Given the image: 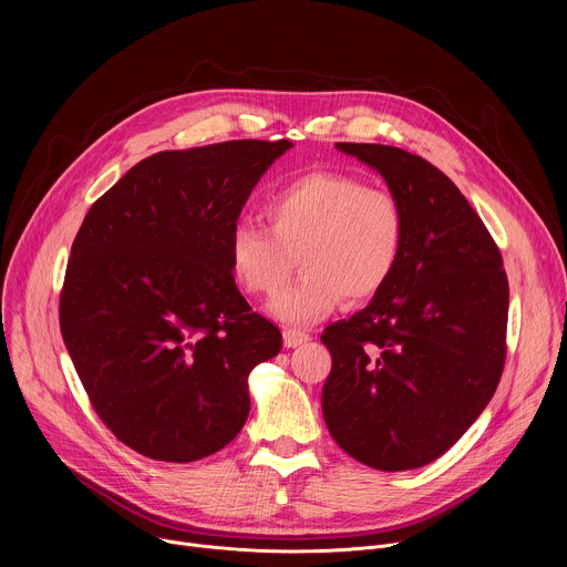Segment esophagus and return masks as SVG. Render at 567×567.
I'll use <instances>...</instances> for the list:
<instances>
[{
  "instance_id": "1",
  "label": "esophagus",
  "mask_w": 567,
  "mask_h": 567,
  "mask_svg": "<svg viewBox=\"0 0 567 567\" xmlns=\"http://www.w3.org/2000/svg\"><path fill=\"white\" fill-rule=\"evenodd\" d=\"M282 339H285V348H298V346L309 341V334L298 332V330H285Z\"/></svg>"
}]
</instances>
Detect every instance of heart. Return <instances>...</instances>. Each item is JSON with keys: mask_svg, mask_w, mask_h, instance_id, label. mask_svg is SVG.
<instances>
[{"mask_svg": "<svg viewBox=\"0 0 567 567\" xmlns=\"http://www.w3.org/2000/svg\"><path fill=\"white\" fill-rule=\"evenodd\" d=\"M262 215L230 226L226 256L235 282L247 293H271L289 274L291 254L300 276L280 289L267 311L282 326L305 328L350 302L374 298L396 269L403 247L399 199L339 171H313L274 188Z\"/></svg>", "mask_w": 567, "mask_h": 567, "instance_id": "b5f03b06", "label": "heart"}]
</instances>
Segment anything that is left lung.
Wrapping results in <instances>:
<instances>
[{
	"label": "left lung",
	"instance_id": "left-lung-1",
	"mask_svg": "<svg viewBox=\"0 0 567 567\" xmlns=\"http://www.w3.org/2000/svg\"><path fill=\"white\" fill-rule=\"evenodd\" d=\"M337 147L383 177L406 233L388 285L320 337L332 354L322 417L361 464L420 468L468 431L498 388L507 274L487 226L429 161L392 145Z\"/></svg>",
	"mask_w": 567,
	"mask_h": 567
}]
</instances>
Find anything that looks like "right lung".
I'll return each instance as SVG.
<instances>
[{
    "instance_id": "obj_1",
    "label": "right lung",
    "mask_w": 567,
    "mask_h": 567,
    "mask_svg": "<svg viewBox=\"0 0 567 567\" xmlns=\"http://www.w3.org/2000/svg\"><path fill=\"white\" fill-rule=\"evenodd\" d=\"M293 143L158 152L85 215L60 296L66 352L105 426L158 462L217 453L245 426L251 370L282 334L251 311L226 241L260 177Z\"/></svg>"
}]
</instances>
